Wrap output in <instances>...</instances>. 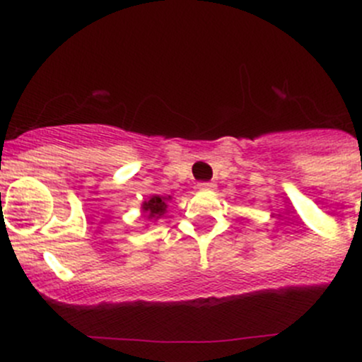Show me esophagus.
Wrapping results in <instances>:
<instances>
[{
    "label": "esophagus",
    "mask_w": 362,
    "mask_h": 362,
    "mask_svg": "<svg viewBox=\"0 0 362 362\" xmlns=\"http://www.w3.org/2000/svg\"><path fill=\"white\" fill-rule=\"evenodd\" d=\"M198 187L199 189H211V187H214V184H210V182H199Z\"/></svg>",
    "instance_id": "esophagus-1"
}]
</instances>
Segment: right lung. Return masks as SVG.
<instances>
[{
  "label": "right lung",
  "mask_w": 362,
  "mask_h": 362,
  "mask_svg": "<svg viewBox=\"0 0 362 362\" xmlns=\"http://www.w3.org/2000/svg\"><path fill=\"white\" fill-rule=\"evenodd\" d=\"M170 199L171 196H152L148 202L141 204L145 218H148V221H158V218L163 217L168 206L166 202H170Z\"/></svg>",
  "instance_id": "obj_1"
}]
</instances>
